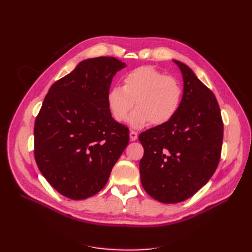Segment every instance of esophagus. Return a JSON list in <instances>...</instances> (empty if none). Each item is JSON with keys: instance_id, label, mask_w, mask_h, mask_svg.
<instances>
[{"instance_id": "esophagus-1", "label": "esophagus", "mask_w": 252, "mask_h": 252, "mask_svg": "<svg viewBox=\"0 0 252 252\" xmlns=\"http://www.w3.org/2000/svg\"><path fill=\"white\" fill-rule=\"evenodd\" d=\"M129 136H130V140L131 141H135L136 139H138V132L131 130L130 133H129Z\"/></svg>"}]
</instances>
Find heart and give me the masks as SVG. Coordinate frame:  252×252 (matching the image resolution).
<instances>
[{"label":"heart","mask_w":252,"mask_h":252,"mask_svg":"<svg viewBox=\"0 0 252 252\" xmlns=\"http://www.w3.org/2000/svg\"><path fill=\"white\" fill-rule=\"evenodd\" d=\"M183 97L180 82L152 66H141L123 77V86H112L107 93V105L117 122H125L133 128L150 123L164 125L178 113Z\"/></svg>","instance_id":"1"}]
</instances>
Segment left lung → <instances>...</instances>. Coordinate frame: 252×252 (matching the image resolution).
Wrapping results in <instances>:
<instances>
[{
    "label": "left lung",
    "mask_w": 252,
    "mask_h": 252,
    "mask_svg": "<svg viewBox=\"0 0 252 252\" xmlns=\"http://www.w3.org/2000/svg\"><path fill=\"white\" fill-rule=\"evenodd\" d=\"M184 90L175 117L139 135L142 185L150 196L174 204L192 196L209 181L220 162L224 125L217 98L190 68L173 60Z\"/></svg>",
    "instance_id": "obj_1"
}]
</instances>
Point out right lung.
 <instances>
[{
	"mask_svg": "<svg viewBox=\"0 0 252 252\" xmlns=\"http://www.w3.org/2000/svg\"><path fill=\"white\" fill-rule=\"evenodd\" d=\"M126 64L113 57L82 61L49 88L34 123V158L49 184L71 200L104 188L129 142L111 117L107 93Z\"/></svg>",
	"mask_w": 252,
	"mask_h": 252,
	"instance_id": "add662e5",
	"label": "right lung"
}]
</instances>
